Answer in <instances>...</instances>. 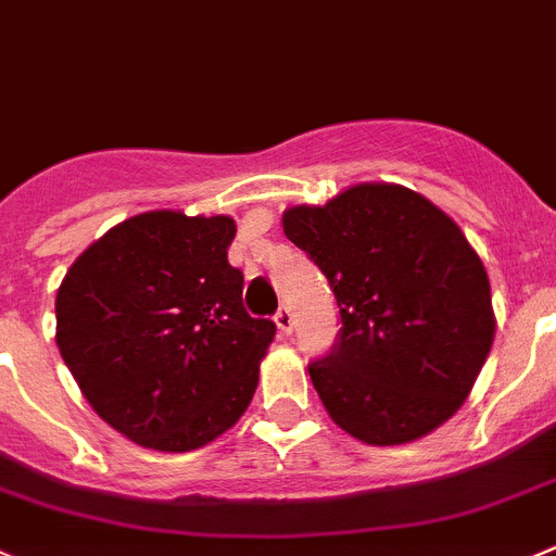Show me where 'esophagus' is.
<instances>
[{
  "instance_id": "esophagus-1",
  "label": "esophagus",
  "mask_w": 556,
  "mask_h": 556,
  "mask_svg": "<svg viewBox=\"0 0 556 556\" xmlns=\"http://www.w3.org/2000/svg\"><path fill=\"white\" fill-rule=\"evenodd\" d=\"M274 320H277V329L282 331V334H290V331H293V313H290V307H279Z\"/></svg>"
}]
</instances>
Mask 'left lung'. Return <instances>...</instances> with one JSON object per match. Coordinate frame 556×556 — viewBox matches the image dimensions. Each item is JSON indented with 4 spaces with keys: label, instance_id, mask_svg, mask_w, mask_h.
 Here are the masks:
<instances>
[{
    "label": "left lung",
    "instance_id": "left-lung-1",
    "mask_svg": "<svg viewBox=\"0 0 556 556\" xmlns=\"http://www.w3.org/2000/svg\"><path fill=\"white\" fill-rule=\"evenodd\" d=\"M326 274L340 342L309 365L334 425L372 447L417 442L469 397L494 345L491 282L460 227L397 184H356L282 214Z\"/></svg>",
    "mask_w": 556,
    "mask_h": 556
}]
</instances>
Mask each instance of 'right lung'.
Wrapping results in <instances>:
<instances>
[{
  "mask_svg": "<svg viewBox=\"0 0 556 556\" xmlns=\"http://www.w3.org/2000/svg\"><path fill=\"white\" fill-rule=\"evenodd\" d=\"M232 238V216L144 211L92 241L56 290V349L134 444L191 453L252 403L277 326L243 309Z\"/></svg>",
  "mask_w": 556,
  "mask_h": 556,
  "instance_id": "1",
  "label": "right lung"
}]
</instances>
